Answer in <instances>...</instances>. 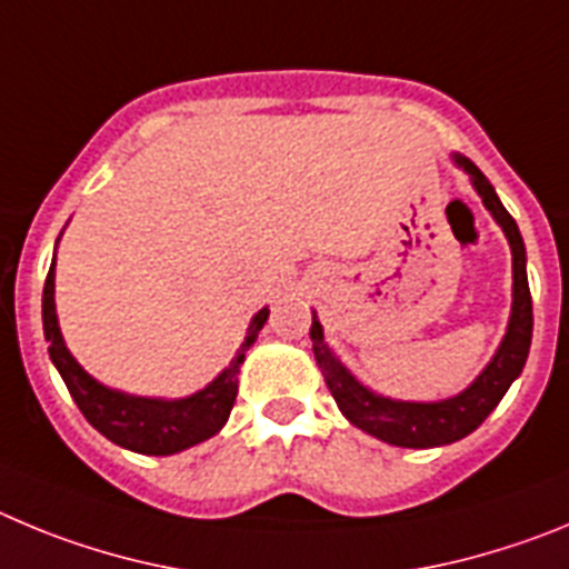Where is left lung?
<instances>
[{"mask_svg":"<svg viewBox=\"0 0 569 569\" xmlns=\"http://www.w3.org/2000/svg\"><path fill=\"white\" fill-rule=\"evenodd\" d=\"M450 161L459 170L468 172L476 196L482 198L485 209L493 214L513 254V303H510L508 331L501 337L496 355L490 357L482 373L470 382L465 391L448 399H433V402H413V399H391L362 386L355 373L340 362V357L331 351V346L322 337V326L311 311V351L322 371V380L329 386L337 408L351 425L371 437L382 439L397 448H439L473 433L485 419L490 417L501 397L508 393L513 380L521 373L533 340V300H530V286H527V252L519 227L499 201L496 189L490 187L482 170L470 158L450 152Z\"/></svg>","mask_w":569,"mask_h":569,"instance_id":"left-lung-1","label":"left lung"}]
</instances>
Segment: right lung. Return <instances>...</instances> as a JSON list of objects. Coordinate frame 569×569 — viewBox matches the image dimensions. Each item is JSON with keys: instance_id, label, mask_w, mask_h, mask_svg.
Here are the masks:
<instances>
[{"instance_id": "add662e5", "label": "right lung", "mask_w": 569, "mask_h": 569, "mask_svg": "<svg viewBox=\"0 0 569 569\" xmlns=\"http://www.w3.org/2000/svg\"><path fill=\"white\" fill-rule=\"evenodd\" d=\"M56 247H59V240H56ZM266 317H269V309L263 306L249 322L247 337L234 351L232 362L201 391L178 399L136 397V393L116 391V388L96 380L93 373H87L79 366V360L70 355V348L64 346L59 317H56V254L42 291L48 355L79 411L101 437L127 450H136V453H147V457H172V453H181V450L221 431L234 406V397H238L240 362L258 340Z\"/></svg>"}]
</instances>
